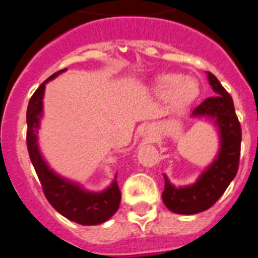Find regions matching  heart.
<instances>
[{
	"instance_id": "obj_1",
	"label": "heart",
	"mask_w": 258,
	"mask_h": 258,
	"mask_svg": "<svg viewBox=\"0 0 258 258\" xmlns=\"http://www.w3.org/2000/svg\"><path fill=\"white\" fill-rule=\"evenodd\" d=\"M160 92H168L169 101L174 107L189 105L198 96V84L191 77H178L176 73H165L157 80Z\"/></svg>"
}]
</instances>
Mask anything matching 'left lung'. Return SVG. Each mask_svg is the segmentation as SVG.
I'll return each instance as SVG.
<instances>
[{"mask_svg":"<svg viewBox=\"0 0 258 258\" xmlns=\"http://www.w3.org/2000/svg\"><path fill=\"white\" fill-rule=\"evenodd\" d=\"M209 81L216 94L197 106L192 110V115L216 119L222 138L220 152L213 165L194 185L176 189L164 176L165 189L162 191V201L170 211L176 214L191 215L210 209L223 196L239 170L241 125L235 112L232 97L210 72Z\"/></svg>","mask_w":258,"mask_h":258,"instance_id":"obj_1","label":"left lung"}]
</instances>
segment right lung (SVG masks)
Masks as SVG:
<instances>
[{"instance_id":"right-lung-1","label":"right lung","mask_w":258,"mask_h":258,"mask_svg":"<svg viewBox=\"0 0 258 258\" xmlns=\"http://www.w3.org/2000/svg\"><path fill=\"white\" fill-rule=\"evenodd\" d=\"M64 71L66 69H61L48 77L36 89L35 93L30 98L27 114H26L27 151H29L30 160L35 168L39 181L42 183L43 192H44L47 201L51 203V206L62 216L68 218L69 220H73V222L84 224V226H94V224H99V223L110 219L119 209L120 190H119L116 181H114L109 189H106L102 192L85 191L79 185L68 182L66 179L56 176L43 161L42 156L39 153L38 143H36L39 118L42 115V99L45 82Z\"/></svg>"}]
</instances>
